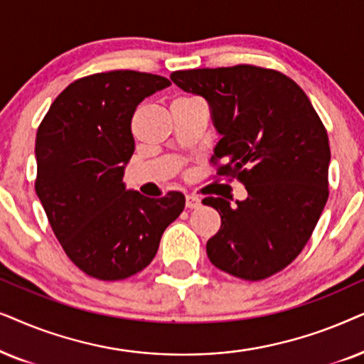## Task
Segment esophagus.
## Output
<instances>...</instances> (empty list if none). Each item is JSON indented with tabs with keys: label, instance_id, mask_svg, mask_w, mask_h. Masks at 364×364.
Listing matches in <instances>:
<instances>
[{
	"label": "esophagus",
	"instance_id": "34e87169",
	"mask_svg": "<svg viewBox=\"0 0 364 364\" xmlns=\"http://www.w3.org/2000/svg\"><path fill=\"white\" fill-rule=\"evenodd\" d=\"M200 205H201L200 198L193 196V195H186V208H190V210H193V208H198Z\"/></svg>",
	"mask_w": 364,
	"mask_h": 364
}]
</instances>
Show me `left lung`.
<instances>
[{"label":"left lung","mask_w":364,"mask_h":364,"mask_svg":"<svg viewBox=\"0 0 364 364\" xmlns=\"http://www.w3.org/2000/svg\"><path fill=\"white\" fill-rule=\"evenodd\" d=\"M208 101L221 139L218 174L238 178L248 198H205L221 216L208 258L236 278L259 281L301 253L328 201L329 141L311 101L291 77L251 65L171 73Z\"/></svg>","instance_id":"1"}]
</instances>
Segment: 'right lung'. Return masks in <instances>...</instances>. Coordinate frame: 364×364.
<instances>
[{
    "label": "right lung",
    "mask_w": 364,
    "mask_h": 364,
    "mask_svg": "<svg viewBox=\"0 0 364 364\" xmlns=\"http://www.w3.org/2000/svg\"><path fill=\"white\" fill-rule=\"evenodd\" d=\"M171 85L118 70L76 80L53 101L36 133V195L73 263L93 278L124 279L151 263L185 196L126 190L134 151L132 118L144 98Z\"/></svg>",
    "instance_id": "obj_1"
}]
</instances>
